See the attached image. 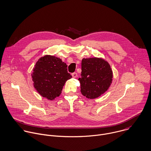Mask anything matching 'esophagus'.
Wrapping results in <instances>:
<instances>
[{
  "mask_svg": "<svg viewBox=\"0 0 151 151\" xmlns=\"http://www.w3.org/2000/svg\"><path fill=\"white\" fill-rule=\"evenodd\" d=\"M71 75H72V77L73 78H76L77 77V73H72Z\"/></svg>",
  "mask_w": 151,
  "mask_h": 151,
  "instance_id": "1",
  "label": "esophagus"
}]
</instances>
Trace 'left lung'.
<instances>
[{
    "label": "left lung",
    "instance_id": "left-lung-1",
    "mask_svg": "<svg viewBox=\"0 0 151 151\" xmlns=\"http://www.w3.org/2000/svg\"><path fill=\"white\" fill-rule=\"evenodd\" d=\"M80 82L81 94L90 99L100 96L110 87L113 73L109 64L102 58H83Z\"/></svg>",
    "mask_w": 151,
    "mask_h": 151
}]
</instances>
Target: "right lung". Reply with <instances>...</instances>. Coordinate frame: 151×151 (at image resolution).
Segmentation results:
<instances>
[{
  "label": "right lung",
  "mask_w": 151,
  "mask_h": 151,
  "mask_svg": "<svg viewBox=\"0 0 151 151\" xmlns=\"http://www.w3.org/2000/svg\"><path fill=\"white\" fill-rule=\"evenodd\" d=\"M32 77L40 94L52 100L61 94L66 81L72 76L67 71V64L60 58L47 55L37 62Z\"/></svg>",
  "instance_id": "obj_1"
}]
</instances>
